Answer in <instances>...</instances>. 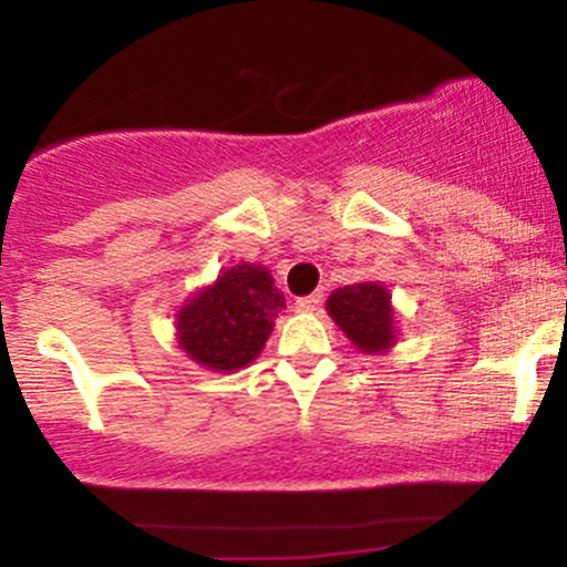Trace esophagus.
Listing matches in <instances>:
<instances>
[{"label": "esophagus", "mask_w": 567, "mask_h": 567, "mask_svg": "<svg viewBox=\"0 0 567 567\" xmlns=\"http://www.w3.org/2000/svg\"><path fill=\"white\" fill-rule=\"evenodd\" d=\"M322 303V292H315V296H306V298H298L296 303H292V309L296 311H317Z\"/></svg>", "instance_id": "1"}]
</instances>
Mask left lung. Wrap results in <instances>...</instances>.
Segmentation results:
<instances>
[{"mask_svg":"<svg viewBox=\"0 0 567 567\" xmlns=\"http://www.w3.org/2000/svg\"><path fill=\"white\" fill-rule=\"evenodd\" d=\"M324 309L362 354L389 351L400 338L392 292L383 282H354L338 288L330 292Z\"/></svg>","mask_w":567,"mask_h":567,"instance_id":"obj_1","label":"left lung"}]
</instances>
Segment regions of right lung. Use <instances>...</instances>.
Listing matches in <instances>:
<instances>
[{
  "label": "right lung",
  "mask_w": 567,
  "mask_h": 567,
  "mask_svg": "<svg viewBox=\"0 0 567 567\" xmlns=\"http://www.w3.org/2000/svg\"><path fill=\"white\" fill-rule=\"evenodd\" d=\"M285 296L266 266L237 264L194 290L175 315L178 347L213 373L243 370L261 354Z\"/></svg>",
  "instance_id": "add662e5"
}]
</instances>
